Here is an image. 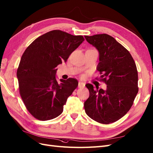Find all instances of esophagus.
I'll list each match as a JSON object with an SVG mask.
<instances>
[{
	"label": "esophagus",
	"instance_id": "1",
	"mask_svg": "<svg viewBox=\"0 0 153 153\" xmlns=\"http://www.w3.org/2000/svg\"><path fill=\"white\" fill-rule=\"evenodd\" d=\"M85 87V84L83 82H78V87L79 88H84Z\"/></svg>",
	"mask_w": 153,
	"mask_h": 153
}]
</instances>
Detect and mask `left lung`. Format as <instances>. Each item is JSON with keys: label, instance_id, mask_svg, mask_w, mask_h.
<instances>
[{"label": "left lung", "instance_id": "1", "mask_svg": "<svg viewBox=\"0 0 153 153\" xmlns=\"http://www.w3.org/2000/svg\"><path fill=\"white\" fill-rule=\"evenodd\" d=\"M100 53L96 69L105 82L106 90L94 89L87 84L89 97L84 102L87 115L94 121L105 124L118 121L131 108L138 93V71L129 51L113 37L102 34L85 36Z\"/></svg>", "mask_w": 153, "mask_h": 153}]
</instances>
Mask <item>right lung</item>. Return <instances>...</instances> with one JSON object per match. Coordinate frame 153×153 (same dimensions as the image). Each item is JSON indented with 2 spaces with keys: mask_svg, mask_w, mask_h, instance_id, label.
Instances as JSON below:
<instances>
[{
  "mask_svg": "<svg viewBox=\"0 0 153 153\" xmlns=\"http://www.w3.org/2000/svg\"><path fill=\"white\" fill-rule=\"evenodd\" d=\"M84 41L60 30L36 38L23 53L17 69L19 92L26 108L34 118L47 121L58 117L78 82L76 78H55L56 67Z\"/></svg>",
  "mask_w": 153,
  "mask_h": 153,
  "instance_id": "1",
  "label": "right lung"
}]
</instances>
